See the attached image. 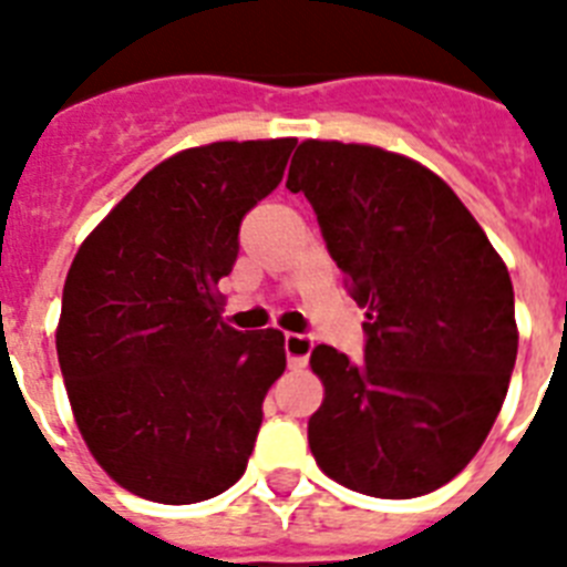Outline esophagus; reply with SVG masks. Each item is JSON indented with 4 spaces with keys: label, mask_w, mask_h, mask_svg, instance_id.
Segmentation results:
<instances>
[{
    "label": "esophagus",
    "mask_w": 567,
    "mask_h": 567,
    "mask_svg": "<svg viewBox=\"0 0 567 567\" xmlns=\"http://www.w3.org/2000/svg\"><path fill=\"white\" fill-rule=\"evenodd\" d=\"M313 349V340L306 334H285V354L291 369H302L308 363V354Z\"/></svg>",
    "instance_id": "1"
}]
</instances>
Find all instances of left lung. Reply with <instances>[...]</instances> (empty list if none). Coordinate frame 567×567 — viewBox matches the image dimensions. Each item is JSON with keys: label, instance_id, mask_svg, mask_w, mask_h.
I'll list each match as a JSON object with an SVG mask.
<instances>
[{"label": "left lung", "instance_id": "obj_1", "mask_svg": "<svg viewBox=\"0 0 567 567\" xmlns=\"http://www.w3.org/2000/svg\"><path fill=\"white\" fill-rule=\"evenodd\" d=\"M285 187L306 193L369 320L360 363L311 351L326 389L308 421L317 467L378 498L444 487L482 450L511 386L507 265L446 181L398 152L302 141Z\"/></svg>", "mask_w": 567, "mask_h": 567}]
</instances>
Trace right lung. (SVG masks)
<instances>
[{"label":"right lung","instance_id":"obj_1","mask_svg":"<svg viewBox=\"0 0 567 567\" xmlns=\"http://www.w3.org/2000/svg\"><path fill=\"white\" fill-rule=\"evenodd\" d=\"M293 137L216 141L161 161L80 245L56 357L89 453L112 482L195 504L239 482L285 334L221 320L245 213L282 181Z\"/></svg>","mask_w":567,"mask_h":567}]
</instances>
